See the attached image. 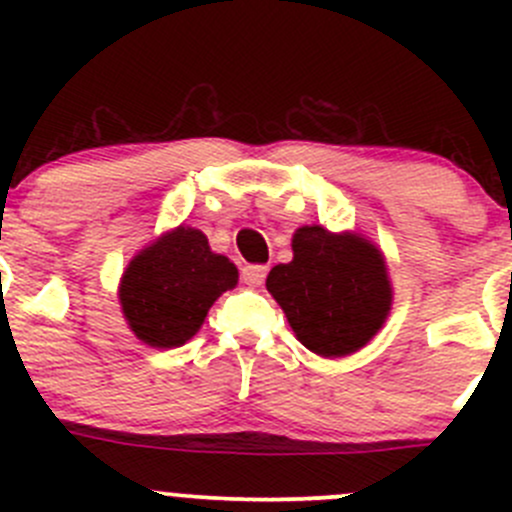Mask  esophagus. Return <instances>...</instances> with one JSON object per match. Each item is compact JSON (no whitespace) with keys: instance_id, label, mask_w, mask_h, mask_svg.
Returning <instances> with one entry per match:
<instances>
[{"instance_id":"1","label":"esophagus","mask_w":512,"mask_h":512,"mask_svg":"<svg viewBox=\"0 0 512 512\" xmlns=\"http://www.w3.org/2000/svg\"><path fill=\"white\" fill-rule=\"evenodd\" d=\"M267 277V267L265 265H247L242 267V282L250 287H260Z\"/></svg>"}]
</instances>
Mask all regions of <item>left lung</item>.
<instances>
[{
  "label": "left lung",
  "instance_id": "left-lung-1",
  "mask_svg": "<svg viewBox=\"0 0 512 512\" xmlns=\"http://www.w3.org/2000/svg\"><path fill=\"white\" fill-rule=\"evenodd\" d=\"M267 292L282 307L294 337L324 359L364 349L394 304L389 267L376 242L322 225L294 230L292 262L272 267Z\"/></svg>",
  "mask_w": 512,
  "mask_h": 512
}]
</instances>
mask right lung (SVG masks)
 <instances>
[{
	"label": "right lung",
	"mask_w": 512,
	"mask_h": 512,
	"mask_svg": "<svg viewBox=\"0 0 512 512\" xmlns=\"http://www.w3.org/2000/svg\"><path fill=\"white\" fill-rule=\"evenodd\" d=\"M237 285V267L210 250L205 232L178 225L133 255L118 302L128 329L153 349L183 347L198 334L220 294Z\"/></svg>",
	"instance_id": "right-lung-1"
}]
</instances>
